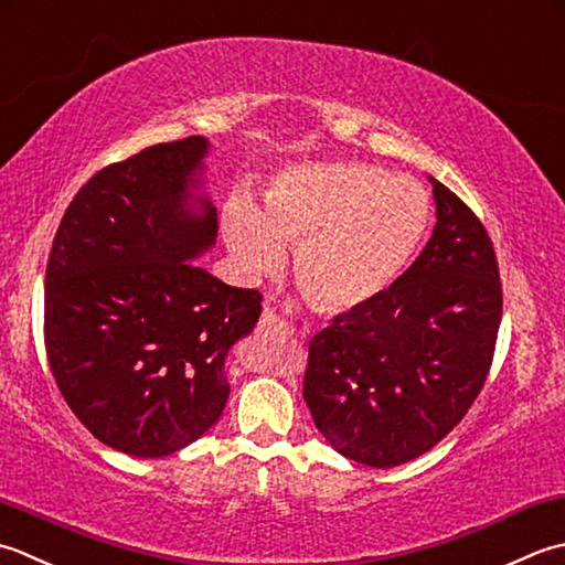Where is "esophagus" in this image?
Returning a JSON list of instances; mask_svg holds the SVG:
<instances>
[{"mask_svg": "<svg viewBox=\"0 0 565 565\" xmlns=\"http://www.w3.org/2000/svg\"><path fill=\"white\" fill-rule=\"evenodd\" d=\"M258 327L263 333H268V337H290V331H292L290 324L285 321V317L275 312L270 305H266V309H263Z\"/></svg>", "mask_w": 565, "mask_h": 565, "instance_id": "1", "label": "esophagus"}]
</instances>
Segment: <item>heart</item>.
<instances>
[{"mask_svg":"<svg viewBox=\"0 0 565 565\" xmlns=\"http://www.w3.org/2000/svg\"><path fill=\"white\" fill-rule=\"evenodd\" d=\"M422 185L359 160H315L280 172L263 214L232 202L226 238L250 270L278 268L297 248L295 275L324 309L373 302L405 270L429 226Z\"/></svg>","mask_w":565,"mask_h":565,"instance_id":"b5f03b06","label":"heart"}]
</instances>
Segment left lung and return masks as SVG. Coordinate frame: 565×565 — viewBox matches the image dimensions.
I'll return each instance as SVG.
<instances>
[{
	"mask_svg": "<svg viewBox=\"0 0 565 565\" xmlns=\"http://www.w3.org/2000/svg\"><path fill=\"white\" fill-rule=\"evenodd\" d=\"M436 226L373 302L309 341L302 395L317 429L355 463L393 468L439 444L480 395L502 319L488 228L431 178Z\"/></svg>",
	"mask_w": 565,
	"mask_h": 565,
	"instance_id": "8db88e82",
	"label": "left lung"
}]
</instances>
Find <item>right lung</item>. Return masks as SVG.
<instances>
[{
    "mask_svg": "<svg viewBox=\"0 0 565 565\" xmlns=\"http://www.w3.org/2000/svg\"><path fill=\"white\" fill-rule=\"evenodd\" d=\"M204 153V138L188 136L97 170L67 204L45 266L55 385L95 439L138 458L175 454L214 427L226 353L260 315L258 290L190 260L216 236L214 206L188 204Z\"/></svg>",
    "mask_w": 565,
    "mask_h": 565,
    "instance_id": "right-lung-1",
    "label": "right lung"
}]
</instances>
